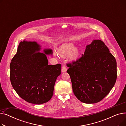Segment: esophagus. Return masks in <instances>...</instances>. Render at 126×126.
I'll list each match as a JSON object with an SVG mask.
<instances>
[{
  "instance_id": "obj_1",
  "label": "esophagus",
  "mask_w": 126,
  "mask_h": 126,
  "mask_svg": "<svg viewBox=\"0 0 126 126\" xmlns=\"http://www.w3.org/2000/svg\"><path fill=\"white\" fill-rule=\"evenodd\" d=\"M61 70H62V72H66L67 71V68L65 66H62V68H61Z\"/></svg>"
}]
</instances>
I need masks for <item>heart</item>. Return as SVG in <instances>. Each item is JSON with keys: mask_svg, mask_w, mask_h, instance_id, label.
<instances>
[{"mask_svg": "<svg viewBox=\"0 0 126 126\" xmlns=\"http://www.w3.org/2000/svg\"><path fill=\"white\" fill-rule=\"evenodd\" d=\"M74 44L71 43H66L63 44L58 50V54L62 57H66L68 55L69 59L72 61H75L79 56V50L77 47H75ZM54 56H57V53H54Z\"/></svg>", "mask_w": 126, "mask_h": 126, "instance_id": "1", "label": "heart"}]
</instances>
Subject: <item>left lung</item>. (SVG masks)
Masks as SVG:
<instances>
[{
    "label": "left lung",
    "mask_w": 126,
    "mask_h": 126,
    "mask_svg": "<svg viewBox=\"0 0 126 126\" xmlns=\"http://www.w3.org/2000/svg\"><path fill=\"white\" fill-rule=\"evenodd\" d=\"M67 66L74 94L84 103L102 101L116 80V60L100 40H93L80 58Z\"/></svg>",
    "instance_id": "obj_1"
}]
</instances>
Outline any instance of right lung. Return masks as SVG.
Segmentation results:
<instances>
[{
	"label": "right lung",
	"mask_w": 126,
	"mask_h": 126,
	"mask_svg": "<svg viewBox=\"0 0 126 126\" xmlns=\"http://www.w3.org/2000/svg\"><path fill=\"white\" fill-rule=\"evenodd\" d=\"M41 46L35 41L20 42L16 54L10 63V80L19 96L25 101L42 104L49 101L54 94L61 65H48L46 55L51 49L39 52Z\"/></svg>",
	"instance_id": "1"
}]
</instances>
